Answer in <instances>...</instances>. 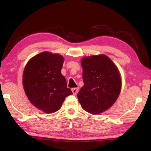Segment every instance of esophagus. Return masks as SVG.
Masks as SVG:
<instances>
[{"label":"esophagus","mask_w":151,"mask_h":151,"mask_svg":"<svg viewBox=\"0 0 151 151\" xmlns=\"http://www.w3.org/2000/svg\"><path fill=\"white\" fill-rule=\"evenodd\" d=\"M71 90L73 91V93L74 95H76L78 93V92L79 91V88H72Z\"/></svg>","instance_id":"34e87169"}]
</instances>
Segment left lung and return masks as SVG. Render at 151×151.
<instances>
[{"label":"left lung","instance_id":"8db88e82","mask_svg":"<svg viewBox=\"0 0 151 151\" xmlns=\"http://www.w3.org/2000/svg\"><path fill=\"white\" fill-rule=\"evenodd\" d=\"M84 86L77 94L82 108L93 115L101 114L116 101L121 89L117 66L104 54L84 57L81 60Z\"/></svg>","mask_w":151,"mask_h":151}]
</instances>
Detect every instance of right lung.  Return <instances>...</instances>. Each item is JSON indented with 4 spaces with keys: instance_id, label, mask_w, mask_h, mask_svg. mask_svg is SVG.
I'll return each mask as SVG.
<instances>
[{
    "instance_id": "add662e5",
    "label": "right lung",
    "mask_w": 151,
    "mask_h": 151,
    "mask_svg": "<svg viewBox=\"0 0 151 151\" xmlns=\"http://www.w3.org/2000/svg\"><path fill=\"white\" fill-rule=\"evenodd\" d=\"M63 61L60 54L45 51L32 58L24 67L25 93L35 107L46 114L58 110L65 97L73 94L61 73Z\"/></svg>"
}]
</instances>
